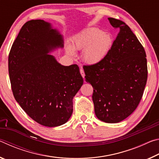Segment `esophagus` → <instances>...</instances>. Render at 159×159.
Segmentation results:
<instances>
[{
  "mask_svg": "<svg viewBox=\"0 0 159 159\" xmlns=\"http://www.w3.org/2000/svg\"><path fill=\"white\" fill-rule=\"evenodd\" d=\"M80 74H81V76H82V77L83 78H84L85 77V73H84V71H83V69H80Z\"/></svg>",
  "mask_w": 159,
  "mask_h": 159,
  "instance_id": "esophagus-1",
  "label": "esophagus"
}]
</instances>
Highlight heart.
Returning <instances> with one entry per match:
<instances>
[{"label": "heart", "instance_id": "heart-1", "mask_svg": "<svg viewBox=\"0 0 159 159\" xmlns=\"http://www.w3.org/2000/svg\"><path fill=\"white\" fill-rule=\"evenodd\" d=\"M110 35L103 34L98 28H88L80 32L73 40V46L66 45V51L74 55L75 50H83V58L88 64H96L105 57L111 45Z\"/></svg>", "mask_w": 159, "mask_h": 159}]
</instances>
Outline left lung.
<instances>
[{"instance_id":"obj_1","label":"left lung","mask_w":159,"mask_h":159,"mask_svg":"<svg viewBox=\"0 0 159 159\" xmlns=\"http://www.w3.org/2000/svg\"><path fill=\"white\" fill-rule=\"evenodd\" d=\"M119 32L111 49L99 62L84 65L85 81L93 88L96 116L102 121L118 123L138 107L147 80L144 47L123 21L109 18Z\"/></svg>"}]
</instances>
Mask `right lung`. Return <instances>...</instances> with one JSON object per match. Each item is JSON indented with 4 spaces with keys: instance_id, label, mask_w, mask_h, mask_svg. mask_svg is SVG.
Returning <instances> with one entry per match:
<instances>
[{
    "instance_id": "1",
    "label": "right lung",
    "mask_w": 159,
    "mask_h": 159,
    "mask_svg": "<svg viewBox=\"0 0 159 159\" xmlns=\"http://www.w3.org/2000/svg\"><path fill=\"white\" fill-rule=\"evenodd\" d=\"M57 47H63L61 35L43 20H31L20 29L8 56L15 99L29 117L48 127L68 121L83 83L77 64L62 66L48 55Z\"/></svg>"
}]
</instances>
